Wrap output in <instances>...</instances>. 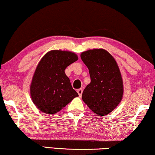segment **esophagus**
<instances>
[{
	"instance_id": "esophagus-1",
	"label": "esophagus",
	"mask_w": 155,
	"mask_h": 155,
	"mask_svg": "<svg viewBox=\"0 0 155 155\" xmlns=\"http://www.w3.org/2000/svg\"><path fill=\"white\" fill-rule=\"evenodd\" d=\"M77 92H78V94H79V96L81 97V96H82V93H83V89L82 88L78 89V90L77 91Z\"/></svg>"
}]
</instances>
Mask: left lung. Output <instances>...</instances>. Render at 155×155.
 Returning <instances> with one entry per match:
<instances>
[{
    "mask_svg": "<svg viewBox=\"0 0 155 155\" xmlns=\"http://www.w3.org/2000/svg\"><path fill=\"white\" fill-rule=\"evenodd\" d=\"M80 56L91 80L83 91V101L97 115H107L123 99V82L117 62L104 49L89 50Z\"/></svg>",
    "mask_w": 155,
    "mask_h": 155,
    "instance_id": "left-lung-1",
    "label": "left lung"
}]
</instances>
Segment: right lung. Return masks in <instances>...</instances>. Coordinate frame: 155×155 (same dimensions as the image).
<instances>
[{
	"label": "right lung",
	"instance_id": "right-lung-1",
	"mask_svg": "<svg viewBox=\"0 0 155 155\" xmlns=\"http://www.w3.org/2000/svg\"><path fill=\"white\" fill-rule=\"evenodd\" d=\"M78 59L71 51L51 50L41 60L30 87L32 101L39 110L54 114L78 96L64 73Z\"/></svg>",
	"mask_w": 155,
	"mask_h": 155
}]
</instances>
